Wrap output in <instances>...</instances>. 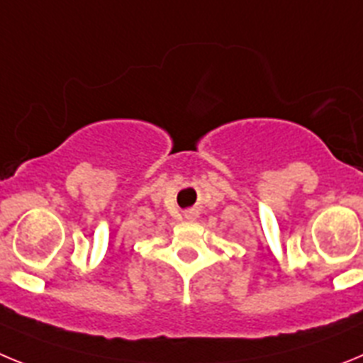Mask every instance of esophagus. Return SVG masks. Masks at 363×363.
Returning a JSON list of instances; mask_svg holds the SVG:
<instances>
[{"instance_id":"1","label":"esophagus","mask_w":363,"mask_h":363,"mask_svg":"<svg viewBox=\"0 0 363 363\" xmlns=\"http://www.w3.org/2000/svg\"><path fill=\"white\" fill-rule=\"evenodd\" d=\"M186 218H188V220H194V218H195V213H194V211H191V210L186 211Z\"/></svg>"}]
</instances>
